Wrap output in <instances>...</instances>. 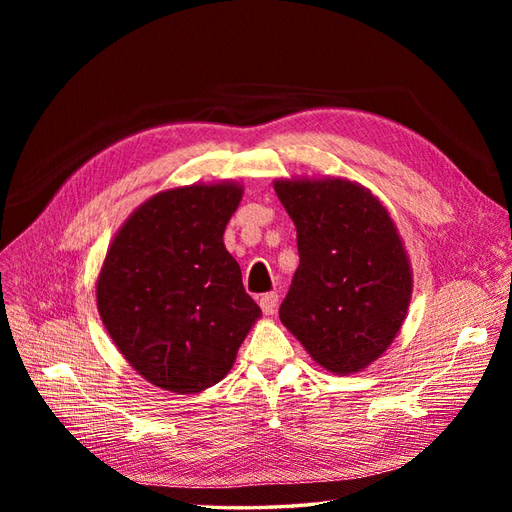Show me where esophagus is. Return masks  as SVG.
I'll return each instance as SVG.
<instances>
[{"label":"esophagus","mask_w":512,"mask_h":512,"mask_svg":"<svg viewBox=\"0 0 512 512\" xmlns=\"http://www.w3.org/2000/svg\"><path fill=\"white\" fill-rule=\"evenodd\" d=\"M277 301H280V297H277V292L262 294L260 301H258V303H260V309H262V314L273 316L275 309H277Z\"/></svg>","instance_id":"obj_1"}]
</instances>
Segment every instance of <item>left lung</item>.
I'll list each match as a JSON object with an SVG mask.
<instances>
[{"instance_id": "obj_1", "label": "left lung", "mask_w": 512, "mask_h": 512, "mask_svg": "<svg viewBox=\"0 0 512 512\" xmlns=\"http://www.w3.org/2000/svg\"><path fill=\"white\" fill-rule=\"evenodd\" d=\"M297 226L299 269L280 305L284 327L333 374L361 371L406 318L412 273L380 200L346 179L275 181Z\"/></svg>"}]
</instances>
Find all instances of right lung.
<instances>
[{
  "label": "right lung",
  "mask_w": 512,
  "mask_h": 512,
  "mask_svg": "<svg viewBox=\"0 0 512 512\" xmlns=\"http://www.w3.org/2000/svg\"><path fill=\"white\" fill-rule=\"evenodd\" d=\"M243 190L190 185L149 198L121 226L98 277V312L151 384L200 393L235 363L260 307L224 247Z\"/></svg>",
  "instance_id": "obj_1"
}]
</instances>
